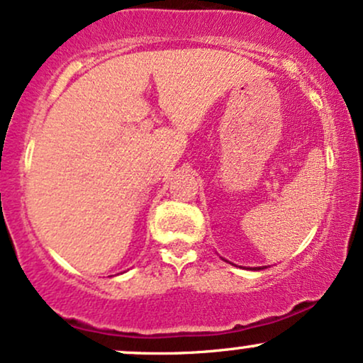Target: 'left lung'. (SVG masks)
<instances>
[{"mask_svg": "<svg viewBox=\"0 0 363 363\" xmlns=\"http://www.w3.org/2000/svg\"><path fill=\"white\" fill-rule=\"evenodd\" d=\"M255 269H257V270H260V267H255Z\"/></svg>", "mask_w": 363, "mask_h": 363, "instance_id": "obj_1", "label": "left lung"}]
</instances>
